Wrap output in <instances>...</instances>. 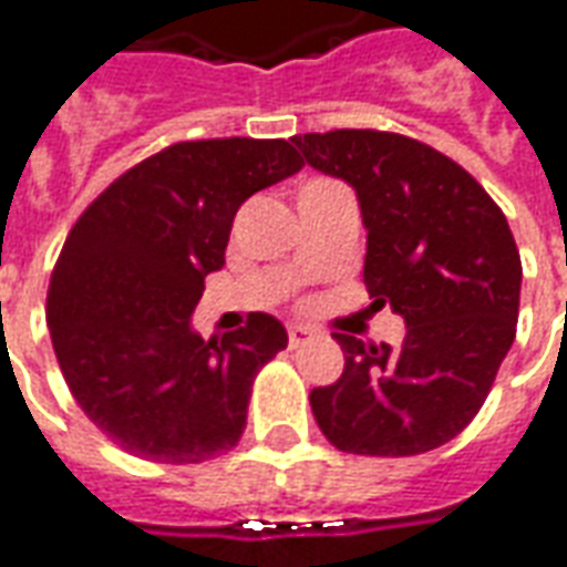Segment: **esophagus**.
Returning <instances> with one entry per match:
<instances>
[{
  "label": "esophagus",
  "mask_w": 567,
  "mask_h": 567,
  "mask_svg": "<svg viewBox=\"0 0 567 567\" xmlns=\"http://www.w3.org/2000/svg\"><path fill=\"white\" fill-rule=\"evenodd\" d=\"M287 336H290V348H299V344H305V341H311V329L308 327H290L287 329Z\"/></svg>",
  "instance_id": "34e87169"
}]
</instances>
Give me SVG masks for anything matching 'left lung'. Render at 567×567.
<instances>
[{"label":"left lung","instance_id":"left-lung-1","mask_svg":"<svg viewBox=\"0 0 567 567\" xmlns=\"http://www.w3.org/2000/svg\"><path fill=\"white\" fill-rule=\"evenodd\" d=\"M305 164L357 192L372 308L405 320L400 348L336 332L344 372L311 391L329 443L405 457L467 427L516 339L522 262L507 216L473 176L412 136H292Z\"/></svg>","mask_w":567,"mask_h":567}]
</instances>
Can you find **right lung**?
I'll return each mask as SVG.
<instances>
[{
    "instance_id": "1",
    "label": "right lung",
    "mask_w": 567,
    "mask_h": 567,
    "mask_svg": "<svg viewBox=\"0 0 567 567\" xmlns=\"http://www.w3.org/2000/svg\"><path fill=\"white\" fill-rule=\"evenodd\" d=\"M302 171L287 140L174 143L131 167L72 226L48 329L82 412L146 461L200 464L238 445L256 372L287 348L271 315L204 341L192 315L226 265L244 200Z\"/></svg>"
}]
</instances>
